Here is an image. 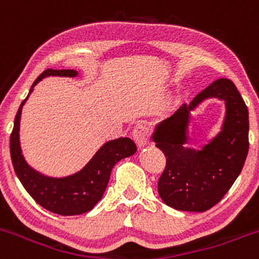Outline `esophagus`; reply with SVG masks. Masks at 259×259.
<instances>
[{
    "mask_svg": "<svg viewBox=\"0 0 259 259\" xmlns=\"http://www.w3.org/2000/svg\"><path fill=\"white\" fill-rule=\"evenodd\" d=\"M132 136L135 142L137 143L138 147H143L148 143V137H150V130L146 124L138 123L136 124L132 131Z\"/></svg>",
    "mask_w": 259,
    "mask_h": 259,
    "instance_id": "esophagus-1",
    "label": "esophagus"
}]
</instances>
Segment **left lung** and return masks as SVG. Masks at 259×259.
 I'll return each mask as SVG.
<instances>
[{
    "label": "left lung",
    "instance_id": "8db88e82",
    "mask_svg": "<svg viewBox=\"0 0 259 259\" xmlns=\"http://www.w3.org/2000/svg\"><path fill=\"white\" fill-rule=\"evenodd\" d=\"M226 102L222 131L201 150L185 147L190 112L204 100ZM248 108L229 79H218L160 122L152 135L163 152L166 166L157 184L166 205L183 211H206L219 203L239 176L248 155Z\"/></svg>",
    "mask_w": 259,
    "mask_h": 259
}]
</instances>
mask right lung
<instances>
[{"label": "right lung", "instance_id": "1", "mask_svg": "<svg viewBox=\"0 0 259 259\" xmlns=\"http://www.w3.org/2000/svg\"><path fill=\"white\" fill-rule=\"evenodd\" d=\"M56 75L76 76L78 71L73 69H46L34 81L30 93L45 76ZM29 96L22 102L17 111L14 130L10 137V152L17 178L30 196L39 205L51 213L59 215H79L92 210L106 191L113 166L122 158L130 157L137 151L135 142L128 137H119L117 140L108 141L78 172L65 178H50L42 175L26 162L20 146V119L22 107Z\"/></svg>", "mask_w": 259, "mask_h": 259}]
</instances>
